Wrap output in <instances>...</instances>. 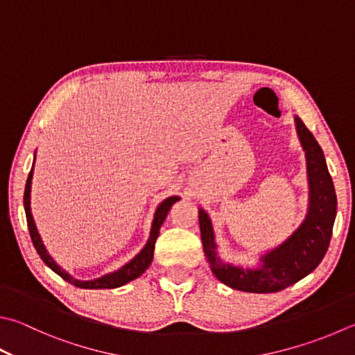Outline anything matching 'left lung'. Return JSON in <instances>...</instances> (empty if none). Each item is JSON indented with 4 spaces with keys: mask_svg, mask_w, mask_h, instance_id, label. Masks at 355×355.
I'll list each match as a JSON object with an SVG mask.
<instances>
[{
    "mask_svg": "<svg viewBox=\"0 0 355 355\" xmlns=\"http://www.w3.org/2000/svg\"><path fill=\"white\" fill-rule=\"evenodd\" d=\"M300 142L306 151L309 179V209L302 225L283 244L261 257V266L244 269L225 264L216 253L215 233L209 215L199 209V227L205 259L220 283L252 293H272L295 284L315 269L326 255L337 215V196L322 146L303 120L295 117Z\"/></svg>",
    "mask_w": 355,
    "mask_h": 355,
    "instance_id": "1",
    "label": "left lung"
}]
</instances>
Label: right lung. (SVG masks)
<instances>
[{
  "label": "right lung",
  "mask_w": 355,
  "mask_h": 355,
  "mask_svg": "<svg viewBox=\"0 0 355 355\" xmlns=\"http://www.w3.org/2000/svg\"><path fill=\"white\" fill-rule=\"evenodd\" d=\"M33 162H35V160H33ZM32 176H33V165H32V170L28 176V180H26V189H24V211H26V219H28V227H29L32 244H33V247H35L37 253L40 255V258L43 259V263L46 266L51 267V269L55 272L57 275L62 277L64 282H68L76 287H80V289H114V287L123 286L142 275V273L148 269V266L153 261V255H155V244H156V239L159 236L160 225H162L166 215H168L171 205L178 202V200L180 199L178 196H170V198H166L164 202L159 204V207L156 209V213H155V219H153L148 243L145 244L144 249L140 250V253H137V255L132 258L130 263H126L123 267H120V269L116 272L108 273V275H103L102 278L91 279V282H80V279L72 278L68 272H64L62 267H58L55 264V261L51 258L48 250H46L42 238H40V235H38V230L35 227V223H33V218L31 213Z\"/></svg>",
  "instance_id": "add662e5"
}]
</instances>
